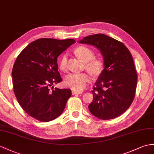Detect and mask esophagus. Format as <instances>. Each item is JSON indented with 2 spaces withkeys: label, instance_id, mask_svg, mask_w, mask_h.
<instances>
[{
  "label": "esophagus",
  "instance_id": "esophagus-1",
  "mask_svg": "<svg viewBox=\"0 0 154 154\" xmlns=\"http://www.w3.org/2000/svg\"><path fill=\"white\" fill-rule=\"evenodd\" d=\"M72 93L73 95H80V94H82V91H75V90H72Z\"/></svg>",
  "mask_w": 154,
  "mask_h": 154
}]
</instances>
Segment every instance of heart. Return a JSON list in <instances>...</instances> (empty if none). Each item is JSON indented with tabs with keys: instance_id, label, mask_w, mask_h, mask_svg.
Masks as SVG:
<instances>
[{
	"instance_id": "heart-1",
	"label": "heart",
	"mask_w": 154,
	"mask_h": 154,
	"mask_svg": "<svg viewBox=\"0 0 154 154\" xmlns=\"http://www.w3.org/2000/svg\"><path fill=\"white\" fill-rule=\"evenodd\" d=\"M74 53L82 61L86 62L85 68L94 75H99L104 68V60L100 57H94L95 52L88 46H82L75 49ZM67 56L63 55L59 61V68L63 70L66 69ZM90 81V76L85 72L72 73L68 75L65 80L67 87L75 91L84 90Z\"/></svg>"
}]
</instances>
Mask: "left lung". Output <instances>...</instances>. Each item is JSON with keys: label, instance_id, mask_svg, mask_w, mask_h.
<instances>
[{"label": "left lung", "instance_id": "1", "mask_svg": "<svg viewBox=\"0 0 154 154\" xmlns=\"http://www.w3.org/2000/svg\"><path fill=\"white\" fill-rule=\"evenodd\" d=\"M79 43L97 47L104 62L91 91L90 112L103 120L118 117L128 109L135 95L137 74L131 52L122 42L104 34L88 36Z\"/></svg>", "mask_w": 154, "mask_h": 154}]
</instances>
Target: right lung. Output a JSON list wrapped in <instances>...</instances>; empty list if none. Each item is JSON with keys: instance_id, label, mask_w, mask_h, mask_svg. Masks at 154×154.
I'll use <instances>...</instances> for the list:
<instances>
[{"instance_id": "add662e5", "label": "right lung", "mask_w": 154, "mask_h": 154, "mask_svg": "<svg viewBox=\"0 0 154 154\" xmlns=\"http://www.w3.org/2000/svg\"><path fill=\"white\" fill-rule=\"evenodd\" d=\"M74 42V39L40 38L17 56L12 72L14 91L19 104L31 117L48 122L63 113L71 90H50V87L62 81L58 56Z\"/></svg>"}]
</instances>
